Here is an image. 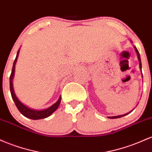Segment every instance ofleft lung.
<instances>
[{
  "instance_id": "left-lung-1",
  "label": "left lung",
  "mask_w": 152,
  "mask_h": 152,
  "mask_svg": "<svg viewBox=\"0 0 152 152\" xmlns=\"http://www.w3.org/2000/svg\"><path fill=\"white\" fill-rule=\"evenodd\" d=\"M134 49H135V51H136V54H137V56H138V59H139V68H140V69L141 70V62L140 54H139V51H138V49H136V47H135V46H134ZM142 77H143V76H142ZM134 109H133V110H131V111H129V113H126V114H124V115H116V116H111V117H108V118H121V117H123V116H125V115H128V114H129L130 113H131V112H132L133 110H134Z\"/></svg>"
}]
</instances>
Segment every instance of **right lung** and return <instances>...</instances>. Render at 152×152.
I'll list each match as a JSON object with an SVG mask.
<instances>
[{"instance_id": "add662e5", "label": "right lung", "mask_w": 152, "mask_h": 152, "mask_svg": "<svg viewBox=\"0 0 152 152\" xmlns=\"http://www.w3.org/2000/svg\"><path fill=\"white\" fill-rule=\"evenodd\" d=\"M19 51L20 49H18V52H17L16 59H15L14 62H13L11 74V76H10V90H11L12 98H13V101H14L17 108L18 109L20 113H21L23 115H24L25 117L28 118L30 119H33V120H39V119L45 118L49 117V115H52V114L58 108V107H59L61 102V96H59V99H58V100L55 103H54L53 105H51L49 108L44 109V110H35V109L28 108V106H26L24 104L22 103L21 102L18 100V98H17L16 94H15L14 89H13V77H14L15 73V66H16V63L17 62V59H18V54H19Z\"/></svg>"}]
</instances>
